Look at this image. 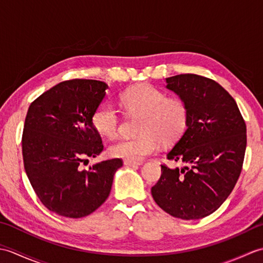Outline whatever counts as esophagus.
<instances>
[{"label": "esophagus", "instance_id": "34e87169", "mask_svg": "<svg viewBox=\"0 0 263 263\" xmlns=\"http://www.w3.org/2000/svg\"><path fill=\"white\" fill-rule=\"evenodd\" d=\"M124 165H126V166H139V165H141V163H140V161H132V160L125 159Z\"/></svg>", "mask_w": 263, "mask_h": 263}]
</instances>
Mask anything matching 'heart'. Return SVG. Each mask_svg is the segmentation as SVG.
<instances>
[{
  "mask_svg": "<svg viewBox=\"0 0 263 263\" xmlns=\"http://www.w3.org/2000/svg\"><path fill=\"white\" fill-rule=\"evenodd\" d=\"M120 104L128 114L141 116L137 138L122 139L111 144L109 154L114 157L141 161L159 150L160 140L165 144L177 141L189 122V107L181 98L168 96L150 85L133 87L120 96ZM97 132L109 139L121 131L122 120L113 104H100L92 114Z\"/></svg>",
  "mask_w": 263,
  "mask_h": 263,
  "instance_id": "1",
  "label": "heart"
}]
</instances>
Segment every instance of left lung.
I'll return each mask as SVG.
<instances>
[{
	"instance_id": "8db88e82",
	"label": "left lung",
	"mask_w": 263,
	"mask_h": 263,
	"mask_svg": "<svg viewBox=\"0 0 263 263\" xmlns=\"http://www.w3.org/2000/svg\"><path fill=\"white\" fill-rule=\"evenodd\" d=\"M166 82L189 107L185 131L167 154L184 167L161 165L152 194L171 216L200 219L219 208L235 186L247 149V125L235 99L215 80L185 73Z\"/></svg>"
}]
</instances>
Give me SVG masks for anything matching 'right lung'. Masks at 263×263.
Here are the masks:
<instances>
[{
	"label": "right lung",
	"instance_id": "1",
	"mask_svg": "<svg viewBox=\"0 0 263 263\" xmlns=\"http://www.w3.org/2000/svg\"><path fill=\"white\" fill-rule=\"evenodd\" d=\"M107 89L98 80H65L28 108L21 139L25 171L42 203L58 215L81 218L98 209L123 165L113 158L81 168L104 150L91 119Z\"/></svg>",
	"mask_w": 263,
	"mask_h": 263
}]
</instances>
